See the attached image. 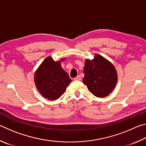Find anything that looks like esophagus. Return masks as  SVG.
Returning a JSON list of instances; mask_svg holds the SVG:
<instances>
[{
  "label": "esophagus",
  "instance_id": "1",
  "mask_svg": "<svg viewBox=\"0 0 146 146\" xmlns=\"http://www.w3.org/2000/svg\"><path fill=\"white\" fill-rule=\"evenodd\" d=\"M74 80H81L80 76V75H78L77 76H76V77H75V78H74Z\"/></svg>",
  "mask_w": 146,
  "mask_h": 146
}]
</instances>
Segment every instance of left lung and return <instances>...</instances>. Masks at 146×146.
I'll list each match as a JSON object with an SVG mask.
<instances>
[{"instance_id": "left-lung-1", "label": "left lung", "mask_w": 146, "mask_h": 146, "mask_svg": "<svg viewBox=\"0 0 146 146\" xmlns=\"http://www.w3.org/2000/svg\"><path fill=\"white\" fill-rule=\"evenodd\" d=\"M83 83L97 97H105L114 90L117 73L113 64L99 55L93 60H86L84 69Z\"/></svg>"}]
</instances>
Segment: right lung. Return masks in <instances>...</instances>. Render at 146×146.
Segmentation results:
<instances>
[{
    "mask_svg": "<svg viewBox=\"0 0 146 146\" xmlns=\"http://www.w3.org/2000/svg\"><path fill=\"white\" fill-rule=\"evenodd\" d=\"M71 82L68 73L62 68L60 62H55L51 56L42 62L35 73V82L38 90L43 97L51 100L60 97Z\"/></svg>",
    "mask_w": 146,
    "mask_h": 146,
    "instance_id": "obj_1",
    "label": "right lung"
}]
</instances>
